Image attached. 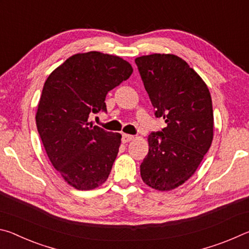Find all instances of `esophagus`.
<instances>
[{
    "label": "esophagus",
    "instance_id": "1",
    "mask_svg": "<svg viewBox=\"0 0 249 249\" xmlns=\"http://www.w3.org/2000/svg\"><path fill=\"white\" fill-rule=\"evenodd\" d=\"M132 140H134V136L133 135H128V134H123V136H122V142L126 144V142H130Z\"/></svg>",
    "mask_w": 249,
    "mask_h": 249
}]
</instances>
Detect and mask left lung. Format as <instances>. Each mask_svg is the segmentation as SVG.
I'll use <instances>...</instances> for the list:
<instances>
[{
	"instance_id": "obj_1",
	"label": "left lung",
	"mask_w": 249,
	"mask_h": 249,
	"mask_svg": "<svg viewBox=\"0 0 249 249\" xmlns=\"http://www.w3.org/2000/svg\"><path fill=\"white\" fill-rule=\"evenodd\" d=\"M155 116L167 123L148 136V154L141 165L144 182L169 191L195 174L213 140V107L203 80L175 54L135 59Z\"/></svg>"
}]
</instances>
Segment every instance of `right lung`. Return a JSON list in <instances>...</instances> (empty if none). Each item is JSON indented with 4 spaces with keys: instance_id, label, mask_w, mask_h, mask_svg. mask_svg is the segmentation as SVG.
Returning a JSON list of instances; mask_svg holds the SVG:
<instances>
[{
    "instance_id": "obj_1",
    "label": "right lung",
    "mask_w": 249,
    "mask_h": 249,
    "mask_svg": "<svg viewBox=\"0 0 249 249\" xmlns=\"http://www.w3.org/2000/svg\"><path fill=\"white\" fill-rule=\"evenodd\" d=\"M132 73L124 59L90 52L71 56L46 80L37 129L54 169L78 190H92L108 178L122 136L89 119L107 112V92Z\"/></svg>"
}]
</instances>
